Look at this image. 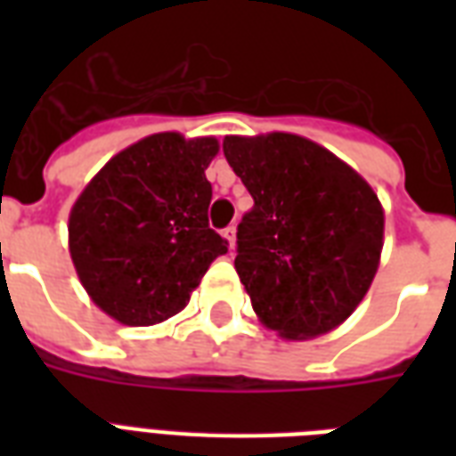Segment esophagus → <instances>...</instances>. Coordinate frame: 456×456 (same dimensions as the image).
I'll list each match as a JSON object with an SVG mask.
<instances>
[{"mask_svg": "<svg viewBox=\"0 0 456 456\" xmlns=\"http://www.w3.org/2000/svg\"><path fill=\"white\" fill-rule=\"evenodd\" d=\"M222 236H224V239H227L229 250L234 248V243H236V227H234V224H229V227L222 229Z\"/></svg>", "mask_w": 456, "mask_h": 456, "instance_id": "esophagus-1", "label": "esophagus"}]
</instances>
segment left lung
I'll return each mask as SVG.
<instances>
[{"mask_svg":"<svg viewBox=\"0 0 456 456\" xmlns=\"http://www.w3.org/2000/svg\"><path fill=\"white\" fill-rule=\"evenodd\" d=\"M222 151L253 196L234 260L253 310L286 338L331 331L353 314L379 267L376 193L331 151L296 134L224 137Z\"/></svg>","mask_w":456,"mask_h":456,"instance_id":"8db88e82","label":"left lung"}]
</instances>
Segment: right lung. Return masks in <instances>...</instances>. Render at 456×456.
I'll return each mask as SVG.
<instances>
[{
    "mask_svg": "<svg viewBox=\"0 0 456 456\" xmlns=\"http://www.w3.org/2000/svg\"><path fill=\"white\" fill-rule=\"evenodd\" d=\"M210 137H146L110 158L73 206L70 257L99 307L127 326H149L189 303L210 263L227 253L208 224Z\"/></svg>",
    "mask_w": 456,
    "mask_h": 456,
    "instance_id": "obj_1",
    "label": "right lung"
}]
</instances>
